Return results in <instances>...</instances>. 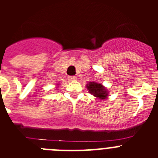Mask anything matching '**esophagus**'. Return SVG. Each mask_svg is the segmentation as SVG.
<instances>
[{
  "mask_svg": "<svg viewBox=\"0 0 158 158\" xmlns=\"http://www.w3.org/2000/svg\"><path fill=\"white\" fill-rule=\"evenodd\" d=\"M68 80H69V81H74L77 80V77L75 76H69V77H68Z\"/></svg>",
  "mask_w": 158,
  "mask_h": 158,
  "instance_id": "1",
  "label": "esophagus"
}]
</instances>
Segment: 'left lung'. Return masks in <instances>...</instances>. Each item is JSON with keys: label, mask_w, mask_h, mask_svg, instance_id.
I'll return each mask as SVG.
<instances>
[{"label": "left lung", "mask_w": 158, "mask_h": 158, "mask_svg": "<svg viewBox=\"0 0 158 158\" xmlns=\"http://www.w3.org/2000/svg\"><path fill=\"white\" fill-rule=\"evenodd\" d=\"M87 89L93 96L97 97L99 100H104L107 97V91L101 84L96 82H89L87 85Z\"/></svg>", "instance_id": "1"}]
</instances>
